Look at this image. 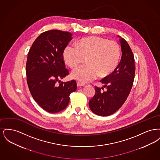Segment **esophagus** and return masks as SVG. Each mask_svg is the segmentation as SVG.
Wrapping results in <instances>:
<instances>
[{"mask_svg": "<svg viewBox=\"0 0 160 160\" xmlns=\"http://www.w3.org/2000/svg\"><path fill=\"white\" fill-rule=\"evenodd\" d=\"M77 86L78 87H81V86H85V84L83 83H80V82H77Z\"/></svg>", "mask_w": 160, "mask_h": 160, "instance_id": "obj_1", "label": "esophagus"}]
</instances>
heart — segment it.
I'll list each match as a JSON object with an SVG mask.
<instances>
[{
  "mask_svg": "<svg viewBox=\"0 0 160 160\" xmlns=\"http://www.w3.org/2000/svg\"><path fill=\"white\" fill-rule=\"evenodd\" d=\"M76 47L67 46L63 58L69 67L74 68L86 58L87 65L74 69L72 77L81 83H88L97 77H104L112 73L117 67L121 56L119 44L114 41L99 37L83 38Z\"/></svg>",
  "mask_w": 160,
  "mask_h": 160,
  "instance_id": "b5f03b06",
  "label": "heart"
}]
</instances>
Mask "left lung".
Segmentation results:
<instances>
[{
    "label": "left lung",
    "mask_w": 160,
    "mask_h": 160,
    "mask_svg": "<svg viewBox=\"0 0 160 160\" xmlns=\"http://www.w3.org/2000/svg\"><path fill=\"white\" fill-rule=\"evenodd\" d=\"M120 42L122 52L121 62L112 74L100 80L103 87L101 89L95 86V94L89 102L92 112L101 116L113 114L122 107L134 82L136 71L134 55L123 38L120 39ZM105 87L106 92L103 90Z\"/></svg>",
    "instance_id": "left-lung-1"
}]
</instances>
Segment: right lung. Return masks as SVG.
Returning a JSON list of instances; mask_svg holds the SVG:
<instances>
[{"label":"right lung","mask_w":160,"mask_h":160,"mask_svg":"<svg viewBox=\"0 0 160 160\" xmlns=\"http://www.w3.org/2000/svg\"><path fill=\"white\" fill-rule=\"evenodd\" d=\"M71 37L68 32H44L33 42L28 55L26 72L31 95L39 106L51 113L65 109L69 95L76 91L75 80L60 81L69 73L65 68L63 51Z\"/></svg>","instance_id":"add662e5"}]
</instances>
